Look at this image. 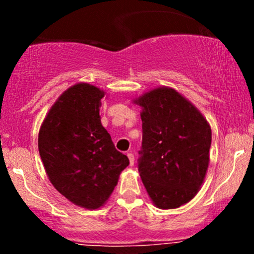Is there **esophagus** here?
I'll return each instance as SVG.
<instances>
[{"mask_svg": "<svg viewBox=\"0 0 254 254\" xmlns=\"http://www.w3.org/2000/svg\"><path fill=\"white\" fill-rule=\"evenodd\" d=\"M127 157H129V162H130V166L133 165V162H135V156H133L132 153H127Z\"/></svg>", "mask_w": 254, "mask_h": 254, "instance_id": "esophagus-1", "label": "esophagus"}]
</instances>
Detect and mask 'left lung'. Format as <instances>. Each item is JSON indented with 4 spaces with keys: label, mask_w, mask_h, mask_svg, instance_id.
Segmentation results:
<instances>
[{
    "label": "left lung",
    "mask_w": 254,
    "mask_h": 254,
    "mask_svg": "<svg viewBox=\"0 0 254 254\" xmlns=\"http://www.w3.org/2000/svg\"><path fill=\"white\" fill-rule=\"evenodd\" d=\"M143 107L138 168L160 209L179 208L199 190L209 165L211 129L200 112L172 88L150 90Z\"/></svg>",
    "instance_id": "8db88e82"
}]
</instances>
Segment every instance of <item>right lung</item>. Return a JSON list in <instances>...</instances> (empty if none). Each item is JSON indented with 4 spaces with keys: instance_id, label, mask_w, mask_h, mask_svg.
Wrapping results in <instances>:
<instances>
[{
    "instance_id": "right-lung-1",
    "label": "right lung",
    "mask_w": 254,
    "mask_h": 254,
    "mask_svg": "<svg viewBox=\"0 0 254 254\" xmlns=\"http://www.w3.org/2000/svg\"><path fill=\"white\" fill-rule=\"evenodd\" d=\"M104 92L77 83L63 93L44 119L38 148L56 190L76 205L98 209L129 165L101 125Z\"/></svg>"
}]
</instances>
